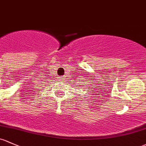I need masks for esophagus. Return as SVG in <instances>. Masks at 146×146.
Wrapping results in <instances>:
<instances>
[{"instance_id":"1","label":"esophagus","mask_w":146,"mask_h":146,"mask_svg":"<svg viewBox=\"0 0 146 146\" xmlns=\"http://www.w3.org/2000/svg\"><path fill=\"white\" fill-rule=\"evenodd\" d=\"M60 79H62V77H61V78H60Z\"/></svg>"}]
</instances>
